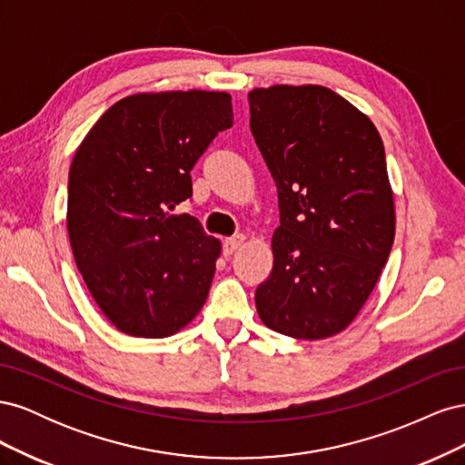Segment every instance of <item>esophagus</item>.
<instances>
[{"label": "esophagus", "instance_id": "obj_1", "mask_svg": "<svg viewBox=\"0 0 465 465\" xmlns=\"http://www.w3.org/2000/svg\"><path fill=\"white\" fill-rule=\"evenodd\" d=\"M244 241H246V236H244V234H234V236L227 238V241L223 242V252H224V256H231L232 252H236L238 248H241V246L244 244Z\"/></svg>", "mask_w": 465, "mask_h": 465}]
</instances>
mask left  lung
<instances>
[{"label":"left lung","instance_id":"8db88e82","mask_svg":"<svg viewBox=\"0 0 465 465\" xmlns=\"http://www.w3.org/2000/svg\"><path fill=\"white\" fill-rule=\"evenodd\" d=\"M250 130L277 186L273 270L256 289L267 328L297 340L345 330L367 302L396 234L382 137L320 85L248 94Z\"/></svg>","mask_w":465,"mask_h":465}]
</instances>
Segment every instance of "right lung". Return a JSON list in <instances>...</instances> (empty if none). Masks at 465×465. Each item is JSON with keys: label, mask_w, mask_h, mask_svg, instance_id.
I'll use <instances>...</instances> for the list:
<instances>
[{"label": "right lung", "mask_w": 465, "mask_h": 465, "mask_svg": "<svg viewBox=\"0 0 465 465\" xmlns=\"http://www.w3.org/2000/svg\"><path fill=\"white\" fill-rule=\"evenodd\" d=\"M232 125L227 93H142L98 118L67 182V232L94 302L134 337H168L207 299L221 244L171 211L192 198L190 171Z\"/></svg>", "instance_id": "obj_1"}]
</instances>
